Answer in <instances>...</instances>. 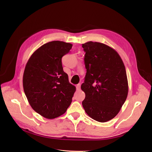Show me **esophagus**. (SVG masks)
<instances>
[{
  "mask_svg": "<svg viewBox=\"0 0 152 152\" xmlns=\"http://www.w3.org/2000/svg\"><path fill=\"white\" fill-rule=\"evenodd\" d=\"M76 89L77 90H79L80 89V83H78L77 85H76Z\"/></svg>",
  "mask_w": 152,
  "mask_h": 152,
  "instance_id": "obj_1",
  "label": "esophagus"
}]
</instances>
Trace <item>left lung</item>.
<instances>
[{"label":"left lung","mask_w":152,"mask_h":152,"mask_svg":"<svg viewBox=\"0 0 152 152\" xmlns=\"http://www.w3.org/2000/svg\"><path fill=\"white\" fill-rule=\"evenodd\" d=\"M82 48L86 69L82 106L91 118L106 122L118 114L127 97L125 66L116 50L103 43L88 41Z\"/></svg>","instance_id":"8db88e82"}]
</instances>
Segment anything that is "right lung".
Instances as JSON below:
<instances>
[{
    "instance_id": "add662e5",
    "label": "right lung",
    "mask_w": 152,
    "mask_h": 152,
    "mask_svg": "<svg viewBox=\"0 0 152 152\" xmlns=\"http://www.w3.org/2000/svg\"><path fill=\"white\" fill-rule=\"evenodd\" d=\"M72 46L64 41L49 42L36 50L26 63L24 91L32 109L45 118L59 117L72 103L76 87L64 72L61 59Z\"/></svg>"
}]
</instances>
